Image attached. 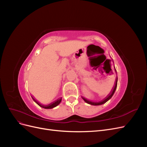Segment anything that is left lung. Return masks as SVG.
Returning a JSON list of instances; mask_svg holds the SVG:
<instances>
[{
    "instance_id": "obj_1",
    "label": "left lung",
    "mask_w": 147,
    "mask_h": 147,
    "mask_svg": "<svg viewBox=\"0 0 147 147\" xmlns=\"http://www.w3.org/2000/svg\"><path fill=\"white\" fill-rule=\"evenodd\" d=\"M117 81H118V77H116V80H115V85L113 87V89L112 90V91H111V92L107 95V96L105 97V98H104V99H102V100L99 101V102H93V101L89 100L86 99V98H84V97H82V99L84 101H85L86 103H88L89 104L92 105H102V104L105 103L106 102H107L110 99H111V97L113 96L114 92H115V90H116L117 87Z\"/></svg>"
}]
</instances>
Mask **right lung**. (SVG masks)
I'll return each mask as SVG.
<instances>
[{"label":"right lung","instance_id":"add662e5","mask_svg":"<svg viewBox=\"0 0 147 147\" xmlns=\"http://www.w3.org/2000/svg\"><path fill=\"white\" fill-rule=\"evenodd\" d=\"M32 98L33 99V100H34L35 102H36V103H37L39 106H40L41 107H42V108L47 109H53V108L55 107H56L57 105H58L60 104V102H61V100H62V97H61V98H59V99H57V100H55L54 102H51V103L49 104H48V105H42V104H40L38 101H37L34 98H33L32 97Z\"/></svg>","mask_w":147,"mask_h":147}]
</instances>
